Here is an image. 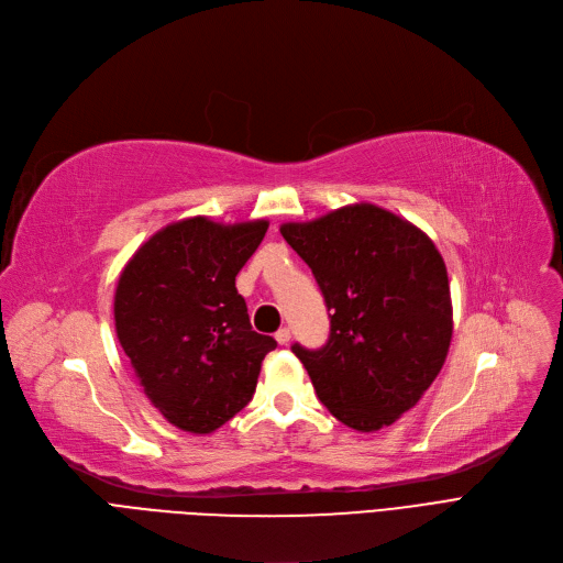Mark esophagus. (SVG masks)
Masks as SVG:
<instances>
[{
	"mask_svg": "<svg viewBox=\"0 0 563 563\" xmlns=\"http://www.w3.org/2000/svg\"><path fill=\"white\" fill-rule=\"evenodd\" d=\"M276 342H278V344H287V342H289V329L276 331Z\"/></svg>",
	"mask_w": 563,
	"mask_h": 563,
	"instance_id": "esophagus-1",
	"label": "esophagus"
}]
</instances>
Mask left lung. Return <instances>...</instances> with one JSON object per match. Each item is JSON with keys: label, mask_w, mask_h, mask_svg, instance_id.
<instances>
[{"label": "left lung", "mask_w": 563, "mask_h": 563, "mask_svg": "<svg viewBox=\"0 0 563 563\" xmlns=\"http://www.w3.org/2000/svg\"><path fill=\"white\" fill-rule=\"evenodd\" d=\"M280 234L331 310L327 344L291 346L319 401L356 431L390 427L448 358L454 323L442 255L418 225L369 202L283 223Z\"/></svg>", "instance_id": "1"}]
</instances>
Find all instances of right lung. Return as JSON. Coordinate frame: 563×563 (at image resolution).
Returning a JSON list of instances; mask_svg holds the SVG:
<instances>
[{
  "label": "right lung",
  "mask_w": 563,
  "mask_h": 563,
  "mask_svg": "<svg viewBox=\"0 0 563 563\" xmlns=\"http://www.w3.org/2000/svg\"><path fill=\"white\" fill-rule=\"evenodd\" d=\"M269 221L194 217L155 232L125 264L115 335L145 397L177 429L212 433L255 393L276 340L253 331L234 287Z\"/></svg>",
  "instance_id": "add662e5"
}]
</instances>
